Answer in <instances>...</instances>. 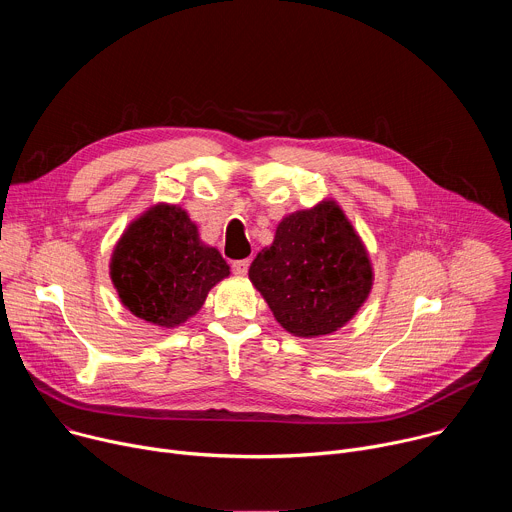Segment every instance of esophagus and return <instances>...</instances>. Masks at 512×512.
Instances as JSON below:
<instances>
[{"label":"esophagus","instance_id":"34e87169","mask_svg":"<svg viewBox=\"0 0 512 512\" xmlns=\"http://www.w3.org/2000/svg\"><path fill=\"white\" fill-rule=\"evenodd\" d=\"M233 271H235L237 275H247V271H249V259L235 261V263H233Z\"/></svg>","mask_w":512,"mask_h":512}]
</instances>
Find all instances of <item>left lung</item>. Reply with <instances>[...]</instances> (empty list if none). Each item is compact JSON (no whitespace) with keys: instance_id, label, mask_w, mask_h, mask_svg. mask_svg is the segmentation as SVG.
Instances as JSON below:
<instances>
[{"instance_id":"8db88e82","label":"left lung","mask_w":512,"mask_h":512,"mask_svg":"<svg viewBox=\"0 0 512 512\" xmlns=\"http://www.w3.org/2000/svg\"><path fill=\"white\" fill-rule=\"evenodd\" d=\"M275 320L294 336L340 330L367 302L375 273L362 239L334 200L296 210L249 267Z\"/></svg>"}]
</instances>
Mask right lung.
I'll return each instance as SVG.
<instances>
[{"instance_id":"add662e5","label":"right lung","mask_w":512,"mask_h":512,"mask_svg":"<svg viewBox=\"0 0 512 512\" xmlns=\"http://www.w3.org/2000/svg\"><path fill=\"white\" fill-rule=\"evenodd\" d=\"M109 275L133 316L176 328L202 308L208 291L231 275V267L218 249L200 241L184 208L158 202L123 231Z\"/></svg>"}]
</instances>
